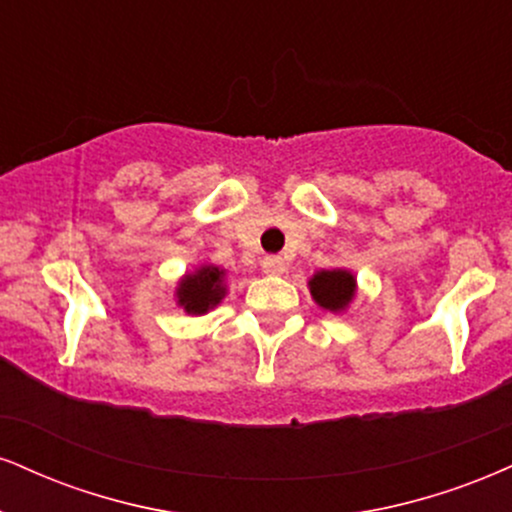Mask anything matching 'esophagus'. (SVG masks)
Here are the masks:
<instances>
[{
    "label": "esophagus",
    "instance_id": "34e87169",
    "mask_svg": "<svg viewBox=\"0 0 512 512\" xmlns=\"http://www.w3.org/2000/svg\"><path fill=\"white\" fill-rule=\"evenodd\" d=\"M262 272L269 276H279L286 272V262H283V257L279 255H267L262 260Z\"/></svg>",
    "mask_w": 512,
    "mask_h": 512
}]
</instances>
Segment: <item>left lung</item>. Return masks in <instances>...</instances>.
<instances>
[{
	"mask_svg": "<svg viewBox=\"0 0 512 512\" xmlns=\"http://www.w3.org/2000/svg\"><path fill=\"white\" fill-rule=\"evenodd\" d=\"M312 300L326 312L341 315L353 305L357 295V279L350 269L336 267V269H319L317 274L310 276L307 281Z\"/></svg>",
	"mask_w": 512,
	"mask_h": 512,
	"instance_id": "1",
	"label": "left lung"
}]
</instances>
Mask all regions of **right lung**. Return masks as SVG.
<instances>
[{"label":"right lung","instance_id":"right-lung-1","mask_svg":"<svg viewBox=\"0 0 512 512\" xmlns=\"http://www.w3.org/2000/svg\"><path fill=\"white\" fill-rule=\"evenodd\" d=\"M226 291V269L205 262L178 279L174 298L186 315L202 317L226 298Z\"/></svg>","mask_w":512,"mask_h":512}]
</instances>
